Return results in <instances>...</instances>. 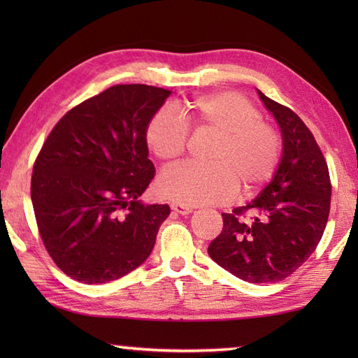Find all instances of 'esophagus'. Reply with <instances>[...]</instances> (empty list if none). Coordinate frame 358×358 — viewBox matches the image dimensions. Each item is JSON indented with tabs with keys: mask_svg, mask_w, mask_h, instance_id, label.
Instances as JSON below:
<instances>
[{
	"mask_svg": "<svg viewBox=\"0 0 358 358\" xmlns=\"http://www.w3.org/2000/svg\"><path fill=\"white\" fill-rule=\"evenodd\" d=\"M171 207L173 211H177V213H180V215H189L192 211V207H187V205L177 203V202H173Z\"/></svg>",
	"mask_w": 358,
	"mask_h": 358,
	"instance_id": "1",
	"label": "esophagus"
}]
</instances>
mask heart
Returning a JSON list of instances; mask_svg holds the SVG:
<instances>
[{
	"instance_id": "heart-1",
	"label": "heart",
	"mask_w": 358,
	"mask_h": 358,
	"mask_svg": "<svg viewBox=\"0 0 358 358\" xmlns=\"http://www.w3.org/2000/svg\"><path fill=\"white\" fill-rule=\"evenodd\" d=\"M179 115L161 108L150 118L145 141L157 159L172 164L189 141V128L216 136L207 153L208 164H181L161 175L159 192L169 201L196 207L227 202L237 194L265 186L280 167L282 136L250 99L235 92L197 96Z\"/></svg>"
}]
</instances>
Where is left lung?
<instances>
[{
  "instance_id": "8db88e82",
  "label": "left lung",
  "mask_w": 358,
  "mask_h": 358,
  "mask_svg": "<svg viewBox=\"0 0 358 358\" xmlns=\"http://www.w3.org/2000/svg\"><path fill=\"white\" fill-rule=\"evenodd\" d=\"M281 128L278 172L257 199L222 213L210 257L248 282H278L306 262L322 238L330 213L329 166L301 118L259 92Z\"/></svg>"
}]
</instances>
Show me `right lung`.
Listing matches in <instances>:
<instances>
[{"label": "right lung", "mask_w": 358, "mask_h": 358, "mask_svg": "<svg viewBox=\"0 0 358 358\" xmlns=\"http://www.w3.org/2000/svg\"><path fill=\"white\" fill-rule=\"evenodd\" d=\"M171 92L113 85L72 107L34 161L31 202L48 256L72 280L102 284L143 264L167 203L138 197L155 178L145 129Z\"/></svg>", "instance_id": "1"}]
</instances>
